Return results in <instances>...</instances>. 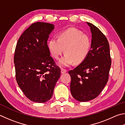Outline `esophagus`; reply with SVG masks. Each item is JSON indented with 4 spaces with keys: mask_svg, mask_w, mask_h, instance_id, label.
Returning <instances> with one entry per match:
<instances>
[{
    "mask_svg": "<svg viewBox=\"0 0 125 125\" xmlns=\"http://www.w3.org/2000/svg\"><path fill=\"white\" fill-rule=\"evenodd\" d=\"M61 73H62V74H64V73H65L67 72L66 70L64 69H63V68L61 69Z\"/></svg>",
    "mask_w": 125,
    "mask_h": 125,
    "instance_id": "esophagus-1",
    "label": "esophagus"
}]
</instances>
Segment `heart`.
Returning <instances> with one entry per match:
<instances>
[{"mask_svg":"<svg viewBox=\"0 0 125 125\" xmlns=\"http://www.w3.org/2000/svg\"><path fill=\"white\" fill-rule=\"evenodd\" d=\"M91 39L88 35L75 28L61 31L58 39L52 38L48 42L51 55L58 60L64 51L65 53L59 61L61 67H68L73 62L78 64L84 61L90 52Z\"/></svg>","mask_w":125,"mask_h":125,"instance_id":"b5f03b06","label":"heart"}]
</instances>
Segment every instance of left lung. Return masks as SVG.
Instances as JSON below:
<instances>
[{"label":"left lung","mask_w":125,"mask_h":125,"mask_svg":"<svg viewBox=\"0 0 125 125\" xmlns=\"http://www.w3.org/2000/svg\"><path fill=\"white\" fill-rule=\"evenodd\" d=\"M87 23L92 33L90 52L81 64L69 71L70 92L74 98L79 102L92 100L101 94L108 82L112 63L106 37L97 27Z\"/></svg>","instance_id":"8db88e82"}]
</instances>
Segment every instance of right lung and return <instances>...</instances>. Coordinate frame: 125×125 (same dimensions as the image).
Returning <instances> with one entry per match:
<instances>
[{"label":"right lung","instance_id":"obj_1","mask_svg":"<svg viewBox=\"0 0 125 125\" xmlns=\"http://www.w3.org/2000/svg\"><path fill=\"white\" fill-rule=\"evenodd\" d=\"M54 25L31 24L18 40L14 63L16 79L25 96L36 103H45L52 96L61 75L60 68L50 56L47 41Z\"/></svg>","mask_w":125,"mask_h":125}]
</instances>
